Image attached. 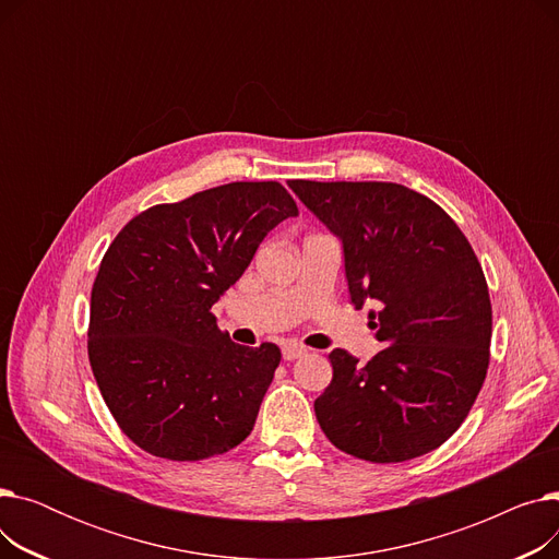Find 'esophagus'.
<instances>
[{
    "label": "esophagus",
    "instance_id": "obj_1",
    "mask_svg": "<svg viewBox=\"0 0 559 559\" xmlns=\"http://www.w3.org/2000/svg\"><path fill=\"white\" fill-rule=\"evenodd\" d=\"M306 354H308V348L301 346V344L289 342V344L283 346V358H285V360H297V358H304Z\"/></svg>",
    "mask_w": 559,
    "mask_h": 559
}]
</instances>
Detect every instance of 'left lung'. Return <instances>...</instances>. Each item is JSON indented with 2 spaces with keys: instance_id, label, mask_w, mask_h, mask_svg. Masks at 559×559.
<instances>
[{
  "instance_id": "left-lung-1",
  "label": "left lung",
  "mask_w": 559,
  "mask_h": 559,
  "mask_svg": "<svg viewBox=\"0 0 559 559\" xmlns=\"http://www.w3.org/2000/svg\"><path fill=\"white\" fill-rule=\"evenodd\" d=\"M289 188L340 238L350 304H376L385 344L367 365L331 350L333 380L314 401L321 430L378 464L435 451L466 419L489 365L491 304L472 245L435 201L399 183Z\"/></svg>"
}]
</instances>
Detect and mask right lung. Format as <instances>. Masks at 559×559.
<instances>
[{
	"instance_id": "right-lung-1",
	"label": "right lung",
	"mask_w": 559,
	"mask_h": 559,
	"mask_svg": "<svg viewBox=\"0 0 559 559\" xmlns=\"http://www.w3.org/2000/svg\"><path fill=\"white\" fill-rule=\"evenodd\" d=\"M299 209L276 181L228 183L133 217L91 297L87 358L117 426L142 451L194 462L238 447L281 348L235 344L211 308Z\"/></svg>"
}]
</instances>
